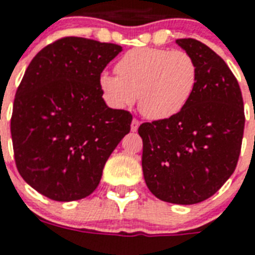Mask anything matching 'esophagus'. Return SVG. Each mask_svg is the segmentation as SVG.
Here are the masks:
<instances>
[{
    "label": "esophagus",
    "instance_id": "34e87169",
    "mask_svg": "<svg viewBox=\"0 0 255 255\" xmlns=\"http://www.w3.org/2000/svg\"><path fill=\"white\" fill-rule=\"evenodd\" d=\"M140 126V122L137 119H133L132 120V123H131V131L132 132H136L137 131V128H139Z\"/></svg>",
    "mask_w": 255,
    "mask_h": 255
}]
</instances>
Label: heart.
I'll return each instance as SVG.
<instances>
[{
    "label": "heart",
    "instance_id": "obj_1",
    "mask_svg": "<svg viewBox=\"0 0 255 255\" xmlns=\"http://www.w3.org/2000/svg\"><path fill=\"white\" fill-rule=\"evenodd\" d=\"M116 74L103 73L99 88L112 108H127L136 96L139 110L152 120L169 119L192 99L198 81V66L184 50L137 47L120 58Z\"/></svg>",
    "mask_w": 255,
    "mask_h": 255
}]
</instances>
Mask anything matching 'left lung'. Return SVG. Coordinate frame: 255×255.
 I'll return each mask as SVG.
<instances>
[{"mask_svg": "<svg viewBox=\"0 0 255 255\" xmlns=\"http://www.w3.org/2000/svg\"><path fill=\"white\" fill-rule=\"evenodd\" d=\"M198 66L197 87L182 111L143 123L144 180L156 197L190 205L212 197L233 174L245 111L237 78L225 61L193 38L176 41Z\"/></svg>", "mask_w": 255, "mask_h": 255, "instance_id": "left-lung-1", "label": "left lung"}]
</instances>
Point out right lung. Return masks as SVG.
Returning <instances> with one entry per match:
<instances>
[{"instance_id":"right-lung-1","label":"right lung","mask_w":255,"mask_h":255,"mask_svg":"<svg viewBox=\"0 0 255 255\" xmlns=\"http://www.w3.org/2000/svg\"><path fill=\"white\" fill-rule=\"evenodd\" d=\"M120 51L115 43L63 37L27 66L10 132L18 172L46 197L90 196L112 151L131 131V112L107 107L99 88L100 74Z\"/></svg>"}]
</instances>
